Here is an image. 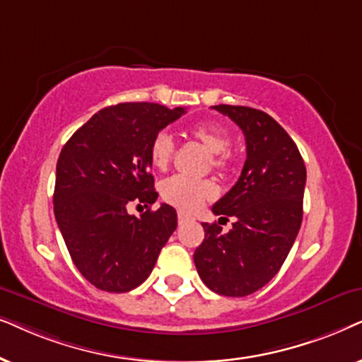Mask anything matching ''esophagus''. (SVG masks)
Returning <instances> with one entry per match:
<instances>
[{"label":"esophagus","instance_id":"esophagus-1","mask_svg":"<svg viewBox=\"0 0 362 362\" xmlns=\"http://www.w3.org/2000/svg\"><path fill=\"white\" fill-rule=\"evenodd\" d=\"M187 220H189V215H185L184 211H178V223H184Z\"/></svg>","mask_w":362,"mask_h":362}]
</instances>
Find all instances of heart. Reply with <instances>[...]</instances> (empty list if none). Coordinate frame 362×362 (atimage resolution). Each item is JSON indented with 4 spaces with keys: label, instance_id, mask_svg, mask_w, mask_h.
Instances as JSON below:
<instances>
[{
    "label": "heart",
    "instance_id": "obj_1",
    "mask_svg": "<svg viewBox=\"0 0 362 362\" xmlns=\"http://www.w3.org/2000/svg\"><path fill=\"white\" fill-rule=\"evenodd\" d=\"M192 137L197 139L210 152L211 167L225 170L231 163L230 134L214 124H195L190 127ZM175 153V141L167 131L158 132L151 144V160L158 170H165ZM162 199L182 211H194L205 200L215 195V187L210 180H195L184 175H173L162 182Z\"/></svg>",
    "mask_w": 362,
    "mask_h": 362
}]
</instances>
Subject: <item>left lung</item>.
I'll list each match as a JSON object with an SVG mask.
<instances>
[{
  "label": "left lung",
  "mask_w": 362,
  "mask_h": 362,
  "mask_svg": "<svg viewBox=\"0 0 362 362\" xmlns=\"http://www.w3.org/2000/svg\"><path fill=\"white\" fill-rule=\"evenodd\" d=\"M243 131L247 160L231 190L214 205L235 223L221 231L202 223L205 238L194 253L199 276L211 291L240 298L258 291L279 272L303 220L306 167L285 129L263 110L214 105Z\"/></svg>",
  "instance_id": "left-lung-1"
}]
</instances>
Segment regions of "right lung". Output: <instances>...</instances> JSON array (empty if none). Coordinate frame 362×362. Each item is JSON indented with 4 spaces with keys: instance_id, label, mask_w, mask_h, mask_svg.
<instances>
[{
    "instance_id": "obj_1",
    "label": "right lung",
    "mask_w": 362,
    "mask_h": 362,
    "mask_svg": "<svg viewBox=\"0 0 362 362\" xmlns=\"http://www.w3.org/2000/svg\"><path fill=\"white\" fill-rule=\"evenodd\" d=\"M185 114L152 103L109 105L72 134L56 165L54 215L76 268L103 291H131L148 278L177 228V211L151 205L152 139ZM148 206L141 217L127 205Z\"/></svg>"
}]
</instances>
